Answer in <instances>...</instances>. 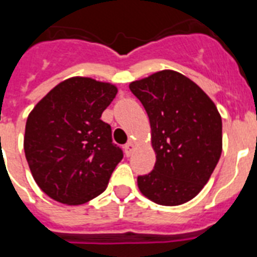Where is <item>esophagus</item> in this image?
I'll use <instances>...</instances> for the list:
<instances>
[{
	"label": "esophagus",
	"mask_w": 257,
	"mask_h": 257,
	"mask_svg": "<svg viewBox=\"0 0 257 257\" xmlns=\"http://www.w3.org/2000/svg\"><path fill=\"white\" fill-rule=\"evenodd\" d=\"M135 147H136V145H135V143H133V141H129L128 144H125V147H124L125 155H126V156H131L133 151H135Z\"/></svg>",
	"instance_id": "34e87169"
}]
</instances>
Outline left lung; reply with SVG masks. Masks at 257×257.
Here are the masks:
<instances>
[{
  "label": "left lung",
  "mask_w": 257,
  "mask_h": 257,
  "mask_svg": "<svg viewBox=\"0 0 257 257\" xmlns=\"http://www.w3.org/2000/svg\"><path fill=\"white\" fill-rule=\"evenodd\" d=\"M149 117L156 153L153 171L137 177L145 197L173 207L204 188L223 151L221 116L197 84L175 70H160L129 84Z\"/></svg>",
  "instance_id": "obj_1"
}]
</instances>
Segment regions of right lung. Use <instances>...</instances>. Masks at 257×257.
<instances>
[{
	"instance_id": "obj_1",
	"label": "right lung",
	"mask_w": 257,
	"mask_h": 257,
	"mask_svg": "<svg viewBox=\"0 0 257 257\" xmlns=\"http://www.w3.org/2000/svg\"><path fill=\"white\" fill-rule=\"evenodd\" d=\"M117 86L70 77L38 101L26 120L24 151L34 181L50 199L81 205L106 189L122 151L101 114Z\"/></svg>"
}]
</instances>
